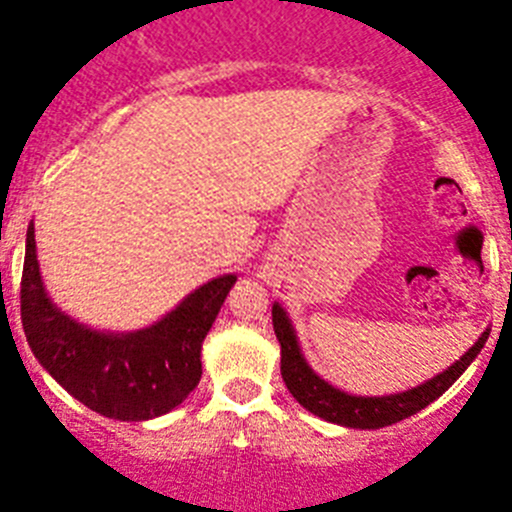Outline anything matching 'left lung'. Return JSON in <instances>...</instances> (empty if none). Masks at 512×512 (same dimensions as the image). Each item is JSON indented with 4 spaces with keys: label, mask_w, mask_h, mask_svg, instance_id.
<instances>
[{
    "label": "left lung",
    "mask_w": 512,
    "mask_h": 512,
    "mask_svg": "<svg viewBox=\"0 0 512 512\" xmlns=\"http://www.w3.org/2000/svg\"><path fill=\"white\" fill-rule=\"evenodd\" d=\"M272 328H275V336L280 341V371H283V381L290 394L298 399L300 407H305L315 417L326 419V422L351 429H381L422 412L424 407H429L434 399H439L444 391L460 379L462 371L475 361L480 348L485 346L487 336H490V328H485L480 333V338L475 341V346L467 348L465 356H460V361H455L442 374L432 376V379L414 386V389L396 391V394L386 396H358L336 389V386L328 384L326 379H321V376L310 369L303 351H300L293 323H290L288 313H285V308L280 303L272 305Z\"/></svg>",
    "instance_id": "1"
}]
</instances>
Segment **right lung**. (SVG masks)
I'll return each instance as SVG.
<instances>
[{"label": "right lung", "instance_id": "add662e5", "mask_svg": "<svg viewBox=\"0 0 512 512\" xmlns=\"http://www.w3.org/2000/svg\"><path fill=\"white\" fill-rule=\"evenodd\" d=\"M234 283L237 275H219L138 331H98L47 295L30 222L19 290L22 328L42 369L80 404L108 419L146 422L176 409L197 389L202 343Z\"/></svg>", "mask_w": 512, "mask_h": 512}]
</instances>
